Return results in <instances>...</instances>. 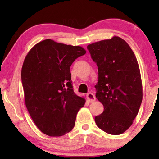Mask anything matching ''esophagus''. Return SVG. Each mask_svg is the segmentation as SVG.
I'll return each instance as SVG.
<instances>
[{
    "mask_svg": "<svg viewBox=\"0 0 159 159\" xmlns=\"http://www.w3.org/2000/svg\"><path fill=\"white\" fill-rule=\"evenodd\" d=\"M87 101L89 102H93V101H95L96 97L94 96V94L92 93H88L87 94Z\"/></svg>",
    "mask_w": 159,
    "mask_h": 159,
    "instance_id": "obj_1",
    "label": "esophagus"
}]
</instances>
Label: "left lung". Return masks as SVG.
<instances>
[{
  "label": "left lung",
  "mask_w": 159,
  "mask_h": 159,
  "mask_svg": "<svg viewBox=\"0 0 159 159\" xmlns=\"http://www.w3.org/2000/svg\"><path fill=\"white\" fill-rule=\"evenodd\" d=\"M98 66L96 97L104 111L95 117L97 126L111 134L128 130L139 112L143 89L139 64L126 42L120 37L87 46Z\"/></svg>",
  "instance_id": "8db88e82"
}]
</instances>
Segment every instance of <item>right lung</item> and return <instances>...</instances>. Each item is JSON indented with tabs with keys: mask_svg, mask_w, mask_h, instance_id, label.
<instances>
[{
	"mask_svg": "<svg viewBox=\"0 0 159 159\" xmlns=\"http://www.w3.org/2000/svg\"><path fill=\"white\" fill-rule=\"evenodd\" d=\"M86 53L83 47L47 39L30 50L24 61L21 78L25 104L43 133L60 137L75 125L78 111L85 103L74 92L70 67Z\"/></svg>",
	"mask_w": 159,
	"mask_h": 159,
	"instance_id": "right-lung-1",
	"label": "right lung"
}]
</instances>
